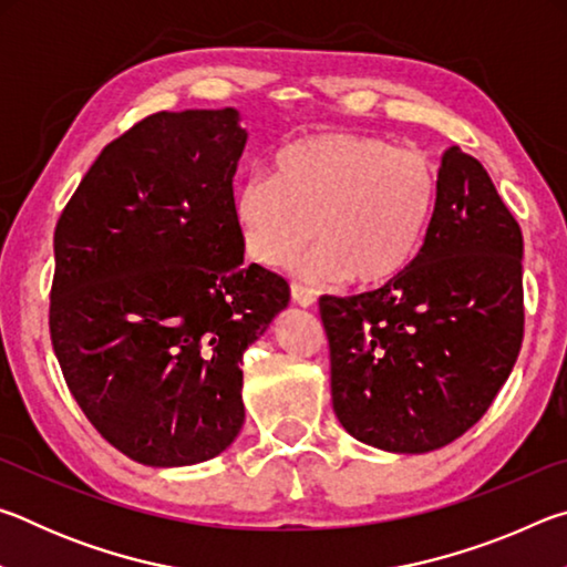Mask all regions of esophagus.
<instances>
[{
    "instance_id": "34e87169",
    "label": "esophagus",
    "mask_w": 567,
    "mask_h": 567,
    "mask_svg": "<svg viewBox=\"0 0 567 567\" xmlns=\"http://www.w3.org/2000/svg\"><path fill=\"white\" fill-rule=\"evenodd\" d=\"M290 290H292V300L300 305V307H312L315 305V292L307 290V287L292 282Z\"/></svg>"
}]
</instances>
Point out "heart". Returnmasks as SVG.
I'll return each mask as SVG.
<instances>
[{
	"instance_id": "obj_1",
	"label": "heart",
	"mask_w": 567,
	"mask_h": 567,
	"mask_svg": "<svg viewBox=\"0 0 567 567\" xmlns=\"http://www.w3.org/2000/svg\"><path fill=\"white\" fill-rule=\"evenodd\" d=\"M440 175L422 150L358 132L305 134L275 152L270 177L235 197L247 257L290 265L315 235L302 275L312 282L382 287L408 270L435 215Z\"/></svg>"
}]
</instances>
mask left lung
<instances>
[{"label": "left lung", "mask_w": 567, "mask_h": 567, "mask_svg": "<svg viewBox=\"0 0 567 567\" xmlns=\"http://www.w3.org/2000/svg\"><path fill=\"white\" fill-rule=\"evenodd\" d=\"M435 215L380 290L320 297L334 415L388 453H430L493 405L523 344V233L460 147L440 162Z\"/></svg>", "instance_id": "8db88e82"}]
</instances>
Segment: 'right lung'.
<instances>
[{
    "label": "right lung",
    "instance_id": "right-lung-1",
    "mask_svg": "<svg viewBox=\"0 0 567 567\" xmlns=\"http://www.w3.org/2000/svg\"><path fill=\"white\" fill-rule=\"evenodd\" d=\"M239 112H157L100 152L54 229L50 334L97 433L152 467L195 465L245 422V350L290 302L245 265Z\"/></svg>",
    "mask_w": 567,
    "mask_h": 567
}]
</instances>
